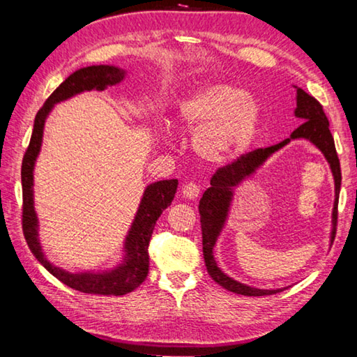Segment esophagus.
Returning <instances> with one entry per match:
<instances>
[{
	"label": "esophagus",
	"mask_w": 357,
	"mask_h": 357,
	"mask_svg": "<svg viewBox=\"0 0 357 357\" xmlns=\"http://www.w3.org/2000/svg\"><path fill=\"white\" fill-rule=\"evenodd\" d=\"M183 193L184 198H189V200H195V198L200 195V185L195 184V183H187L183 185Z\"/></svg>",
	"instance_id": "esophagus-1"
}]
</instances>
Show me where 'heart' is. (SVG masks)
Instances as JSON below:
<instances>
[{"label":"heart","mask_w":357,"mask_h":357,"mask_svg":"<svg viewBox=\"0 0 357 357\" xmlns=\"http://www.w3.org/2000/svg\"><path fill=\"white\" fill-rule=\"evenodd\" d=\"M261 105L255 96L228 83L204 84L181 99L176 121L193 134V148L208 162L244 154L257 135Z\"/></svg>","instance_id":"obj_1"}]
</instances>
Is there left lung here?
I'll return each instance as SVG.
<instances>
[{
	"label": "left lung",
	"mask_w": 357,
	"mask_h": 357,
	"mask_svg": "<svg viewBox=\"0 0 357 357\" xmlns=\"http://www.w3.org/2000/svg\"><path fill=\"white\" fill-rule=\"evenodd\" d=\"M296 88V110L294 116L302 119V124L298 129L293 130V134L285 140L274 144L269 148H259L241 155L238 160L231 162L225 167L219 168L215 174L211 178V187L203 193L200 206V222H202V234H203V257L204 264L209 275L213 280L219 283L228 291H233L236 294L243 296H269L283 291L285 288L279 289H259L249 285H244L238 280L228 277L223 271L217 266L214 259V247L217 243V238L220 236V231L225 227L227 217L229 213V206H231L234 189L250 178L259 167H261L266 160L277 151L291 140H298V138H304L321 151L323 155L328 160L331 167L332 176H334L335 183V200H334V209H332V231H331V243H334L335 231H337V204H338V193H340V184H342V172H340V160H338L334 138L329 130V121L326 118L323 112V107L319 102L307 94L304 89L298 86Z\"/></svg>",
	"instance_id": "1"
}]
</instances>
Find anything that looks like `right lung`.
Segmentation results:
<instances>
[{
    "label": "right lung",
    "instance_id": "obj_1",
    "mask_svg": "<svg viewBox=\"0 0 357 357\" xmlns=\"http://www.w3.org/2000/svg\"><path fill=\"white\" fill-rule=\"evenodd\" d=\"M126 70L116 66H88L70 74L45 100L40 110L36 114L33 135L29 146L23 155L22 162V189H23V215L22 227L26 244L33 255L44 268L61 280L64 285L89 294L104 296H123L134 291L146 279L149 271L148 245L157 219L170 206L174 193L178 189V179H164L149 184L143 192L140 206L132 222L130 229L124 241V258L116 268L104 271V273H69L58 266L52 264L42 252L39 241V222L34 211V165L40 153L42 137L47 116L50 114L55 104L68 100L84 91H104L108 86L124 80Z\"/></svg>",
    "mask_w": 357,
    "mask_h": 357
}]
</instances>
